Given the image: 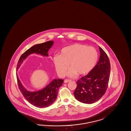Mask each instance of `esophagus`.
I'll return each mask as SVG.
<instances>
[{
  "mask_svg": "<svg viewBox=\"0 0 131 131\" xmlns=\"http://www.w3.org/2000/svg\"><path fill=\"white\" fill-rule=\"evenodd\" d=\"M71 81H71V80L66 79V80H64V83H69V82H70Z\"/></svg>",
  "mask_w": 131,
  "mask_h": 131,
  "instance_id": "34e87169",
  "label": "esophagus"
}]
</instances>
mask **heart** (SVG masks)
Returning a JSON list of instances; mask_svg holds the SVG:
<instances>
[{"label": "heart", "instance_id": "b5f03b06", "mask_svg": "<svg viewBox=\"0 0 131 131\" xmlns=\"http://www.w3.org/2000/svg\"><path fill=\"white\" fill-rule=\"evenodd\" d=\"M98 59V52L94 47L76 43L63 48L59 55L54 57L53 63L60 76L65 75L68 65L70 69L68 76L74 77L90 72L95 67Z\"/></svg>", "mask_w": 131, "mask_h": 131}]
</instances>
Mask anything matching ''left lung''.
<instances>
[{"label": "left lung", "instance_id": "obj_1", "mask_svg": "<svg viewBox=\"0 0 131 131\" xmlns=\"http://www.w3.org/2000/svg\"><path fill=\"white\" fill-rule=\"evenodd\" d=\"M100 56L94 68L77 82L74 96L78 101L90 104L100 99L105 94L110 73V63L108 56L99 46Z\"/></svg>", "mask_w": 131, "mask_h": 131}]
</instances>
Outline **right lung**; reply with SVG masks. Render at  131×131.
<instances>
[{"mask_svg":"<svg viewBox=\"0 0 131 131\" xmlns=\"http://www.w3.org/2000/svg\"><path fill=\"white\" fill-rule=\"evenodd\" d=\"M54 44V41H48L44 43L33 45L22 54L18 61L16 70L21 66L24 60L30 54L36 53L43 57H48V50ZM19 90L25 98L32 105L37 107L43 108L49 106L57 99L59 89L62 86L64 80L60 79H54L48 85L41 90L31 91L27 90L20 80L16 74Z\"/></svg>","mask_w":131,"mask_h":131,"instance_id":"right-lung-1","label":"right lung"}]
</instances>
